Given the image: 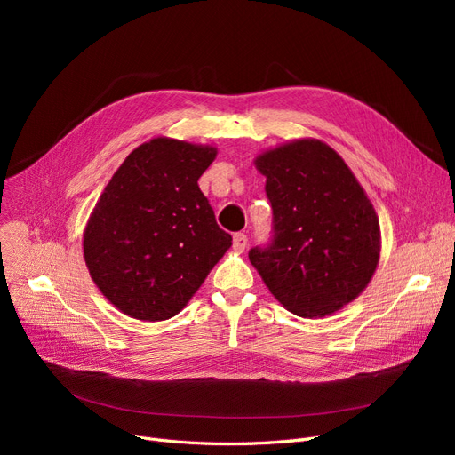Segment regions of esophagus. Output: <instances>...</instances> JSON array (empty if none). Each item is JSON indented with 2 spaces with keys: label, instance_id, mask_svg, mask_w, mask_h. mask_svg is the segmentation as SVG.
<instances>
[{
  "label": "esophagus",
  "instance_id": "1",
  "mask_svg": "<svg viewBox=\"0 0 455 455\" xmlns=\"http://www.w3.org/2000/svg\"><path fill=\"white\" fill-rule=\"evenodd\" d=\"M247 235L243 234V232H237V234H234V251L235 252H243L245 251V247H247Z\"/></svg>",
  "mask_w": 455,
  "mask_h": 455
}]
</instances>
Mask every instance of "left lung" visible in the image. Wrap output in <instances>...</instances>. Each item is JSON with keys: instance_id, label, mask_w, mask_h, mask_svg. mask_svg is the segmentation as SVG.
I'll return each instance as SVG.
<instances>
[{"instance_id": "8db88e82", "label": "left lung", "mask_w": 455, "mask_h": 455, "mask_svg": "<svg viewBox=\"0 0 455 455\" xmlns=\"http://www.w3.org/2000/svg\"><path fill=\"white\" fill-rule=\"evenodd\" d=\"M254 165L266 177L275 237L251 249V264L291 314H336L360 297L379 261V221L365 189L315 138L259 153Z\"/></svg>"}]
</instances>
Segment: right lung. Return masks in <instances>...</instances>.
I'll list each match as a JSON object with an SVG mask.
<instances>
[{
	"instance_id": "right-lung-1",
	"label": "right lung",
	"mask_w": 455,
	"mask_h": 455,
	"mask_svg": "<svg viewBox=\"0 0 455 455\" xmlns=\"http://www.w3.org/2000/svg\"><path fill=\"white\" fill-rule=\"evenodd\" d=\"M213 146L158 136L117 167L83 234L93 283L140 321L177 315L232 245L199 189Z\"/></svg>"
}]
</instances>
